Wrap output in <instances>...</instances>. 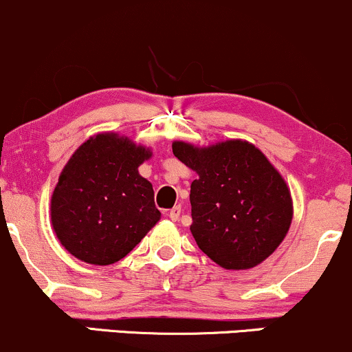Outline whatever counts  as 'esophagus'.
<instances>
[{"label": "esophagus", "instance_id": "esophagus-1", "mask_svg": "<svg viewBox=\"0 0 352 352\" xmlns=\"http://www.w3.org/2000/svg\"><path fill=\"white\" fill-rule=\"evenodd\" d=\"M180 213H182L180 207H173L170 212H168V218H170V220H173V221H177V220H179Z\"/></svg>", "mask_w": 352, "mask_h": 352}]
</instances>
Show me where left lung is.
<instances>
[{
  "mask_svg": "<svg viewBox=\"0 0 352 352\" xmlns=\"http://www.w3.org/2000/svg\"><path fill=\"white\" fill-rule=\"evenodd\" d=\"M172 151L199 175L190 187V232L201 252L225 270L265 261L293 220L288 185L265 153L240 139L208 147L175 140Z\"/></svg>",
  "mask_w": 352,
  "mask_h": 352,
  "instance_id": "obj_1",
  "label": "left lung"
}]
</instances>
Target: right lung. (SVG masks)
<instances>
[{
    "instance_id": "add662e5",
    "label": "right lung",
    "mask_w": 352,
    "mask_h": 352,
    "mask_svg": "<svg viewBox=\"0 0 352 352\" xmlns=\"http://www.w3.org/2000/svg\"><path fill=\"white\" fill-rule=\"evenodd\" d=\"M151 148L104 132L72 153L51 199V223L60 245L80 261L112 265L147 235L160 212L139 173Z\"/></svg>"
}]
</instances>
